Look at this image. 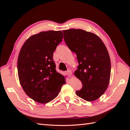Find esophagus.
<instances>
[{
    "instance_id": "34e87169",
    "label": "esophagus",
    "mask_w": 130,
    "mask_h": 130,
    "mask_svg": "<svg viewBox=\"0 0 130 130\" xmlns=\"http://www.w3.org/2000/svg\"><path fill=\"white\" fill-rule=\"evenodd\" d=\"M66 73L69 77L71 76L72 75V71H71V70H70V69H68Z\"/></svg>"
}]
</instances>
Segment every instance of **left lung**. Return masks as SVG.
Returning a JSON list of instances; mask_svg holds the SVG:
<instances>
[{
	"label": "left lung",
	"mask_w": 130,
	"mask_h": 130,
	"mask_svg": "<svg viewBox=\"0 0 130 130\" xmlns=\"http://www.w3.org/2000/svg\"><path fill=\"white\" fill-rule=\"evenodd\" d=\"M64 41L77 55L79 65L74 75L82 84L76 95L87 101L97 100L107 88L111 76V60L100 38L81 29L63 31Z\"/></svg>",
	"instance_id": "1"
}]
</instances>
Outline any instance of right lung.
I'll list each match as a JSON object with an SVG mask.
<instances>
[{
  "label": "right lung",
  "instance_id": "1",
  "mask_svg": "<svg viewBox=\"0 0 130 130\" xmlns=\"http://www.w3.org/2000/svg\"><path fill=\"white\" fill-rule=\"evenodd\" d=\"M61 31H42L30 36L19 54V80L31 99L45 104L55 99L66 84V78L56 71L54 52L62 41Z\"/></svg>",
  "mask_w": 130,
  "mask_h": 130
}]
</instances>
